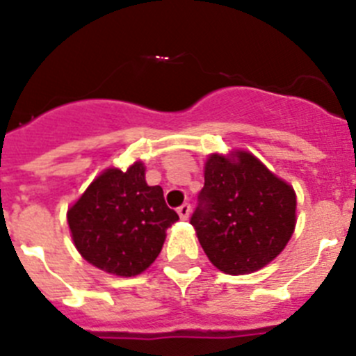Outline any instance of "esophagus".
<instances>
[{
    "mask_svg": "<svg viewBox=\"0 0 356 356\" xmlns=\"http://www.w3.org/2000/svg\"><path fill=\"white\" fill-rule=\"evenodd\" d=\"M178 216H180V219H188V216H191V205H187V203H185V205H181L180 209H178Z\"/></svg>",
    "mask_w": 356,
    "mask_h": 356,
    "instance_id": "obj_1",
    "label": "esophagus"
}]
</instances>
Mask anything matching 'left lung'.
Returning a JSON list of instances; mask_svg holds the SVG:
<instances>
[{"mask_svg":"<svg viewBox=\"0 0 356 356\" xmlns=\"http://www.w3.org/2000/svg\"><path fill=\"white\" fill-rule=\"evenodd\" d=\"M194 226L210 262L226 275H250L278 257L296 228L291 184L246 149L210 153Z\"/></svg>","mask_w":356,"mask_h":356,"instance_id":"1","label":"left lung"}]
</instances>
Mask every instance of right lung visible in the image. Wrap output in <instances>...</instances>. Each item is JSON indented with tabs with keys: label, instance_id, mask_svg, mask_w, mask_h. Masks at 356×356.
Returning a JSON list of instances; mask_svg holds the SVG:
<instances>
[{
	"label": "right lung",
	"instance_id": "obj_1",
	"mask_svg": "<svg viewBox=\"0 0 356 356\" xmlns=\"http://www.w3.org/2000/svg\"><path fill=\"white\" fill-rule=\"evenodd\" d=\"M178 213L163 201L160 185H147L146 165L106 168L67 209L74 248L90 266L130 278L160 254L165 229Z\"/></svg>",
	"mask_w": 356,
	"mask_h": 356
}]
</instances>
